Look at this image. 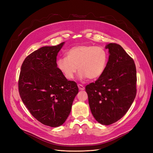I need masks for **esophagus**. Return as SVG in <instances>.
Listing matches in <instances>:
<instances>
[{"instance_id": "esophagus-1", "label": "esophagus", "mask_w": 153, "mask_h": 153, "mask_svg": "<svg viewBox=\"0 0 153 153\" xmlns=\"http://www.w3.org/2000/svg\"><path fill=\"white\" fill-rule=\"evenodd\" d=\"M78 89H79L81 90V91H84V90L85 89L84 86H83V85H81V84H78Z\"/></svg>"}]
</instances>
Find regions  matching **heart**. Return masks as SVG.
<instances>
[{
  "label": "heart",
  "mask_w": 153,
  "mask_h": 153,
  "mask_svg": "<svg viewBox=\"0 0 153 153\" xmlns=\"http://www.w3.org/2000/svg\"><path fill=\"white\" fill-rule=\"evenodd\" d=\"M108 61V53L102 47L90 45L73 47L66 52V57L59 58L57 64L67 79H73L77 70L82 79L94 80L102 75Z\"/></svg>",
  "instance_id": "heart-1"
}]
</instances>
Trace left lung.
I'll use <instances>...</instances> for the list:
<instances>
[{"label": "left lung", "mask_w": 153, "mask_h": 153, "mask_svg": "<svg viewBox=\"0 0 153 153\" xmlns=\"http://www.w3.org/2000/svg\"><path fill=\"white\" fill-rule=\"evenodd\" d=\"M105 70L94 83L86 85L92 115L99 123L110 125L121 119L137 94V71L133 59L121 45L109 43Z\"/></svg>", "instance_id": "8db88e82"}]
</instances>
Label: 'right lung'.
Instances as JSON below:
<instances>
[{"mask_svg": "<svg viewBox=\"0 0 153 153\" xmlns=\"http://www.w3.org/2000/svg\"><path fill=\"white\" fill-rule=\"evenodd\" d=\"M64 44L41 47L29 55L18 80L21 99L32 116L53 128L66 121L78 92L76 83L68 80L57 68V53Z\"/></svg>", "mask_w": 153, "mask_h": 153, "instance_id": "add662e5", "label": "right lung"}]
</instances>
